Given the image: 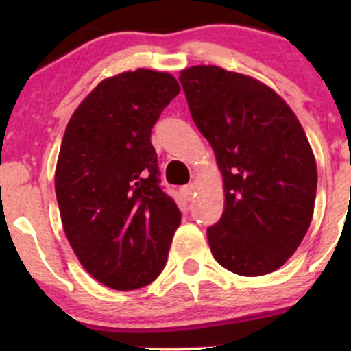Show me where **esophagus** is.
<instances>
[{
  "label": "esophagus",
  "instance_id": "obj_1",
  "mask_svg": "<svg viewBox=\"0 0 351 351\" xmlns=\"http://www.w3.org/2000/svg\"><path fill=\"white\" fill-rule=\"evenodd\" d=\"M195 189H196V186L193 183H189V184H186V186H183L181 188V195L184 196V199L186 201H189L193 198V195H195Z\"/></svg>",
  "mask_w": 351,
  "mask_h": 351
}]
</instances>
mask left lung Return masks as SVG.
<instances>
[{
    "label": "left lung",
    "mask_w": 351,
    "mask_h": 351,
    "mask_svg": "<svg viewBox=\"0 0 351 351\" xmlns=\"http://www.w3.org/2000/svg\"><path fill=\"white\" fill-rule=\"evenodd\" d=\"M198 130L224 180V211L208 228L213 256L245 277L274 272L310 226L317 165L291 107L259 80L216 66L181 71Z\"/></svg>",
    "instance_id": "obj_1"
}]
</instances>
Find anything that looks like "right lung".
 Masks as SVG:
<instances>
[{"label":"right lung","instance_id":"obj_1","mask_svg":"<svg viewBox=\"0 0 351 351\" xmlns=\"http://www.w3.org/2000/svg\"><path fill=\"white\" fill-rule=\"evenodd\" d=\"M180 94L167 72L106 79L67 123L56 168L64 232L80 264L115 291L148 285L163 271L181 213L160 186L152 128Z\"/></svg>","mask_w":351,"mask_h":351}]
</instances>
